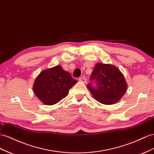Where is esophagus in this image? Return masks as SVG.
<instances>
[{
	"mask_svg": "<svg viewBox=\"0 0 154 154\" xmlns=\"http://www.w3.org/2000/svg\"><path fill=\"white\" fill-rule=\"evenodd\" d=\"M79 81L81 82H83V83H86V78L85 77H79Z\"/></svg>",
	"mask_w": 154,
	"mask_h": 154,
	"instance_id": "esophagus-1",
	"label": "esophagus"
}]
</instances>
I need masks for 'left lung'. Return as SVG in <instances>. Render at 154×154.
Masks as SVG:
<instances>
[{
    "label": "left lung",
    "instance_id": "obj_1",
    "mask_svg": "<svg viewBox=\"0 0 154 154\" xmlns=\"http://www.w3.org/2000/svg\"><path fill=\"white\" fill-rule=\"evenodd\" d=\"M87 86L98 102L113 104L119 101L127 91V83L124 75L115 66L97 63L94 68Z\"/></svg>",
    "mask_w": 154,
    "mask_h": 154
}]
</instances>
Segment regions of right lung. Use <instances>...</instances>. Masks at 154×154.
I'll list each match as a JSON object with an SVG mask.
<instances>
[{
    "instance_id": "1",
    "label": "right lung",
    "mask_w": 154,
    "mask_h": 154,
    "mask_svg": "<svg viewBox=\"0 0 154 154\" xmlns=\"http://www.w3.org/2000/svg\"><path fill=\"white\" fill-rule=\"evenodd\" d=\"M77 82L59 65L43 70L34 81L33 91L45 104L53 105L66 97Z\"/></svg>"
}]
</instances>
